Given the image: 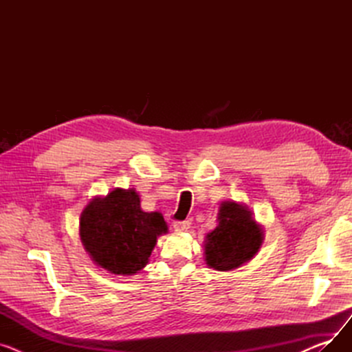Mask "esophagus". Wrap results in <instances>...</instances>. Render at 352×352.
Wrapping results in <instances>:
<instances>
[{"instance_id":"1","label":"esophagus","mask_w":352,"mask_h":352,"mask_svg":"<svg viewBox=\"0 0 352 352\" xmlns=\"http://www.w3.org/2000/svg\"><path fill=\"white\" fill-rule=\"evenodd\" d=\"M190 226H191V221H190V219H186V221H175V223H174V230H175L177 232H184V231H187V230L190 228Z\"/></svg>"}]
</instances>
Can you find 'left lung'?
<instances>
[{
	"label": "left lung",
	"mask_w": 352,
	"mask_h": 352,
	"mask_svg": "<svg viewBox=\"0 0 352 352\" xmlns=\"http://www.w3.org/2000/svg\"><path fill=\"white\" fill-rule=\"evenodd\" d=\"M264 231L252 212L235 201H224L218 226L206 236V261L217 271H231L252 260L261 248Z\"/></svg>",
	"instance_id": "left-lung-1"
}]
</instances>
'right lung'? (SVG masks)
Returning <instances> with one entry per match:
<instances>
[{
  "label": "right lung",
  "instance_id": "1",
  "mask_svg": "<svg viewBox=\"0 0 352 352\" xmlns=\"http://www.w3.org/2000/svg\"><path fill=\"white\" fill-rule=\"evenodd\" d=\"M135 190L116 188L88 202L80 218L81 243L100 268L134 275L148 264L157 236L168 231L160 212H144Z\"/></svg>",
  "mask_w": 352,
  "mask_h": 352
}]
</instances>
